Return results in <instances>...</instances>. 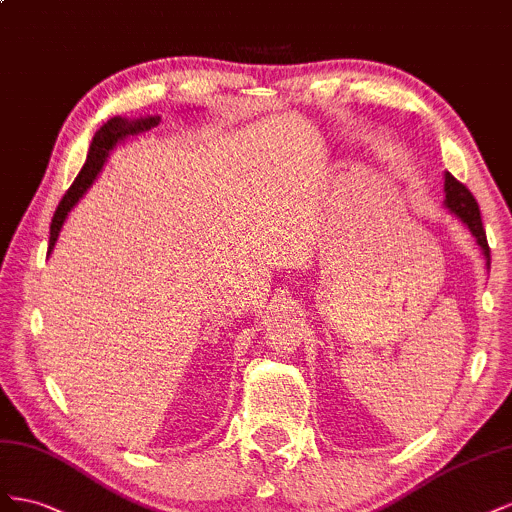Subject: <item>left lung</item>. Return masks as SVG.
<instances>
[{
	"instance_id": "8db88e82",
	"label": "left lung",
	"mask_w": 512,
	"mask_h": 512,
	"mask_svg": "<svg viewBox=\"0 0 512 512\" xmlns=\"http://www.w3.org/2000/svg\"><path fill=\"white\" fill-rule=\"evenodd\" d=\"M444 191H446V208L457 218H461V223L467 225V229L472 231V236L476 238L478 246L483 248V255L487 259V268H489L491 266V251L487 244L483 218H480V210H478V203H476L474 195L467 191V188L455 178V175H450L448 171H446Z\"/></svg>"
}]
</instances>
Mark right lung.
<instances>
[{
    "mask_svg": "<svg viewBox=\"0 0 512 512\" xmlns=\"http://www.w3.org/2000/svg\"><path fill=\"white\" fill-rule=\"evenodd\" d=\"M158 122H160L158 115H154V118H152V115H148V118H141V120L111 118L105 126H100V130L92 139L90 152H87V160H85L83 169L79 171L77 180L72 182V186L68 188L64 199L60 201V206H57V210L53 214L51 238H49V255L53 251L57 238H60V231H62L64 221L68 218V212L77 206V201L85 195L87 188L94 184L102 165H105L109 152L115 148V143L126 139L128 135H137V133H143V130H150V128L158 126Z\"/></svg>",
    "mask_w": 512,
    "mask_h": 512,
    "instance_id": "add662e5",
    "label": "right lung"
}]
</instances>
